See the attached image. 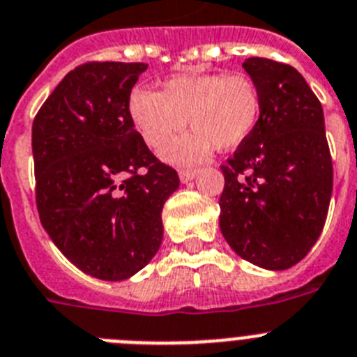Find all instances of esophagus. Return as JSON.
<instances>
[{"label":"esophagus","instance_id":"1","mask_svg":"<svg viewBox=\"0 0 357 357\" xmlns=\"http://www.w3.org/2000/svg\"><path fill=\"white\" fill-rule=\"evenodd\" d=\"M196 174L197 169H181L179 170V179H181V183H188L196 178Z\"/></svg>","mask_w":357,"mask_h":357}]
</instances>
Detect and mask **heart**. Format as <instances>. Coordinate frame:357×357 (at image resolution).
<instances>
[{
	"label": "heart",
	"instance_id": "1",
	"mask_svg": "<svg viewBox=\"0 0 357 357\" xmlns=\"http://www.w3.org/2000/svg\"><path fill=\"white\" fill-rule=\"evenodd\" d=\"M260 91L244 73H187L167 79L161 91L136 89L129 114L151 149L165 147L188 126L194 129L163 151L172 163H196L212 149L230 151L252 135L260 116Z\"/></svg>",
	"mask_w": 357,
	"mask_h": 357
}]
</instances>
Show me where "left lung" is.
<instances>
[{
  "label": "left lung",
  "mask_w": 357,
  "mask_h": 357,
  "mask_svg": "<svg viewBox=\"0 0 357 357\" xmlns=\"http://www.w3.org/2000/svg\"><path fill=\"white\" fill-rule=\"evenodd\" d=\"M243 68L260 91L255 129L221 165L219 226L244 260L280 271L320 237L333 194L324 109L293 66L250 57Z\"/></svg>",
  "instance_id": "8db88e82"
}]
</instances>
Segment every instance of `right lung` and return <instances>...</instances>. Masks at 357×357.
Here are the masks:
<instances>
[{
    "label": "right lung",
    "mask_w": 357,
    "mask_h": 357,
    "mask_svg": "<svg viewBox=\"0 0 357 357\" xmlns=\"http://www.w3.org/2000/svg\"><path fill=\"white\" fill-rule=\"evenodd\" d=\"M144 63H86L46 98L32 126L41 225L71 264L100 280L132 277L163 238L161 210L179 178L129 114Z\"/></svg>",
    "instance_id": "obj_1"
}]
</instances>
